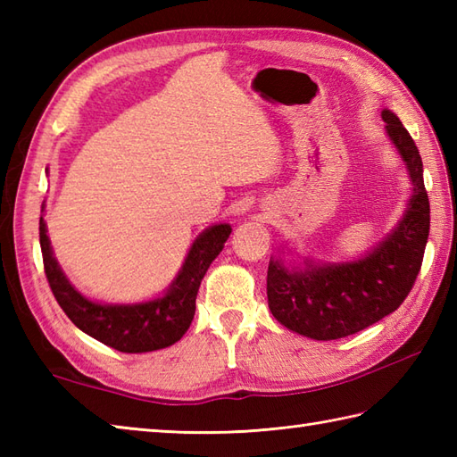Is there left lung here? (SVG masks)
Masks as SVG:
<instances>
[{
	"label": "left lung",
	"instance_id": "left-lung-1",
	"mask_svg": "<svg viewBox=\"0 0 457 457\" xmlns=\"http://www.w3.org/2000/svg\"><path fill=\"white\" fill-rule=\"evenodd\" d=\"M383 120L414 184L409 210L381 245L352 263H306L304 270H288L278 261H270L269 308L280 324L296 334L328 342L361 332L395 312L420 273L430 231L422 159L401 120L389 110H383Z\"/></svg>",
	"mask_w": 457,
	"mask_h": 457
}]
</instances>
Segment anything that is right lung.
<instances>
[{
	"instance_id": "1",
	"label": "right lung",
	"mask_w": 457,
	"mask_h": 457,
	"mask_svg": "<svg viewBox=\"0 0 457 457\" xmlns=\"http://www.w3.org/2000/svg\"><path fill=\"white\" fill-rule=\"evenodd\" d=\"M229 234L231 228L228 223H220V226L204 231L194 241L177 280L162 298L143 304L108 306L84 298L68 283L53 257L45 220H38L45 275L58 306L82 332L123 353L154 352V349L169 347L179 342L192 324L202 278L212 261L220 255Z\"/></svg>"
}]
</instances>
